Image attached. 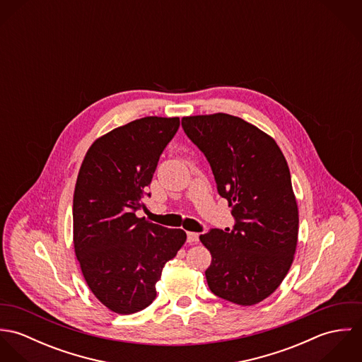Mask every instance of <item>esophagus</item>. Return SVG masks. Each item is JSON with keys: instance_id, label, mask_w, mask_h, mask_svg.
I'll return each instance as SVG.
<instances>
[{"instance_id": "1", "label": "esophagus", "mask_w": 362, "mask_h": 362, "mask_svg": "<svg viewBox=\"0 0 362 362\" xmlns=\"http://www.w3.org/2000/svg\"><path fill=\"white\" fill-rule=\"evenodd\" d=\"M187 241H188V243H198V241H199V234H198V233L188 231V233H187Z\"/></svg>"}]
</instances>
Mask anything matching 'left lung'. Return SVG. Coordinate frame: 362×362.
Listing matches in <instances>:
<instances>
[{
  "instance_id": "left-lung-1",
  "label": "left lung",
  "mask_w": 362,
  "mask_h": 362,
  "mask_svg": "<svg viewBox=\"0 0 362 362\" xmlns=\"http://www.w3.org/2000/svg\"><path fill=\"white\" fill-rule=\"evenodd\" d=\"M181 125L235 218L231 230L199 237L211 254L207 286L230 303L258 304L280 286L297 248L298 207L287 161L273 138L243 118L217 112L184 117Z\"/></svg>"
}]
</instances>
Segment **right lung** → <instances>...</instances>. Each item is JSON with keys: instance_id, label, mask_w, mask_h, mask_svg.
I'll return each mask as SVG.
<instances>
[{"instance_id": "add662e5", "label": "right lung", "mask_w": 362, "mask_h": 362, "mask_svg": "<svg viewBox=\"0 0 362 362\" xmlns=\"http://www.w3.org/2000/svg\"><path fill=\"white\" fill-rule=\"evenodd\" d=\"M178 128V117L135 119L95 141L82 161L72 207L75 254L92 293L115 313L153 303L165 262L187 240L181 228L135 214Z\"/></svg>"}]
</instances>
